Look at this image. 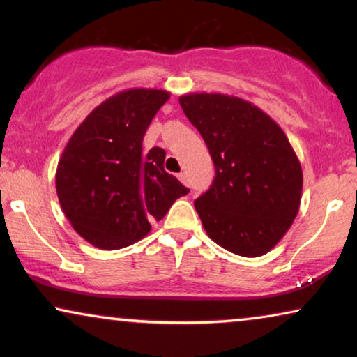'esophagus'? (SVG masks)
<instances>
[{
    "label": "esophagus",
    "mask_w": 357,
    "mask_h": 357,
    "mask_svg": "<svg viewBox=\"0 0 357 357\" xmlns=\"http://www.w3.org/2000/svg\"><path fill=\"white\" fill-rule=\"evenodd\" d=\"M178 178H179V181H181L183 184H186V186H189V179H188V174L186 173H179Z\"/></svg>",
    "instance_id": "1"
}]
</instances>
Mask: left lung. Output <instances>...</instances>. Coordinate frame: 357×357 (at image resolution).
<instances>
[{"label": "left lung", "mask_w": 357, "mask_h": 357, "mask_svg": "<svg viewBox=\"0 0 357 357\" xmlns=\"http://www.w3.org/2000/svg\"><path fill=\"white\" fill-rule=\"evenodd\" d=\"M179 105L214 161V183L194 202L206 234L232 254L265 255L291 227L303 189L285 132L236 96L186 93Z\"/></svg>", "instance_id": "8db88e82"}]
</instances>
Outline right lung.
I'll use <instances>...</instances> for the list:
<instances>
[{"mask_svg":"<svg viewBox=\"0 0 357 357\" xmlns=\"http://www.w3.org/2000/svg\"><path fill=\"white\" fill-rule=\"evenodd\" d=\"M171 93L128 89L108 97L77 126L62 151L56 189L66 218L93 247L116 250L151 231L189 192L165 171L163 148L143 151V137Z\"/></svg>","mask_w":357,"mask_h":357,"instance_id":"add662e5","label":"right lung"}]
</instances>
